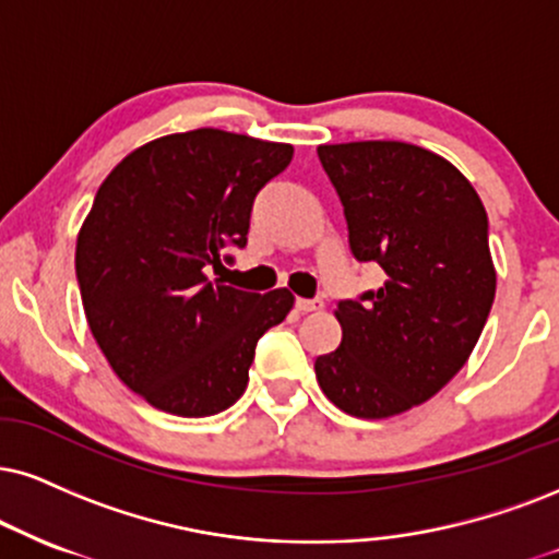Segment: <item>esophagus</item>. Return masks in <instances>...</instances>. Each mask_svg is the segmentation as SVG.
<instances>
[{
  "label": "esophagus",
  "mask_w": 559,
  "mask_h": 559,
  "mask_svg": "<svg viewBox=\"0 0 559 559\" xmlns=\"http://www.w3.org/2000/svg\"><path fill=\"white\" fill-rule=\"evenodd\" d=\"M295 308H298L300 313H316V311H323V300L298 298V302H295Z\"/></svg>",
  "instance_id": "obj_1"
}]
</instances>
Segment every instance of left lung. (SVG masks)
<instances>
[{
  "instance_id": "1",
  "label": "left lung",
  "mask_w": 559,
  "mask_h": 559,
  "mask_svg": "<svg viewBox=\"0 0 559 559\" xmlns=\"http://www.w3.org/2000/svg\"><path fill=\"white\" fill-rule=\"evenodd\" d=\"M342 199L349 248L385 282L336 306L342 344L316 360L332 404L362 419L436 396L469 360L495 300L487 212L453 163L417 144H321Z\"/></svg>"
}]
</instances>
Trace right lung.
I'll use <instances>...</instances> for the list:
<instances>
[{
    "instance_id": "add662e5",
    "label": "right lung",
    "mask_w": 559,
    "mask_h": 559,
    "mask_svg": "<svg viewBox=\"0 0 559 559\" xmlns=\"http://www.w3.org/2000/svg\"><path fill=\"white\" fill-rule=\"evenodd\" d=\"M290 160L293 144L194 129L132 150L100 183L74 251L82 308L114 373L155 409L236 404L261 334L293 311L287 287L206 277L225 246H246L253 199Z\"/></svg>"
}]
</instances>
